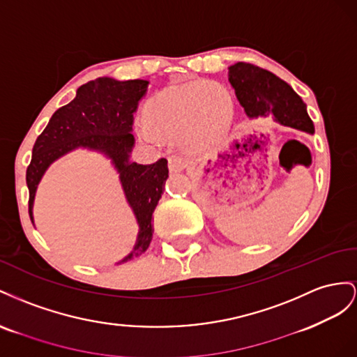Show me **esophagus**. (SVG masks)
Masks as SVG:
<instances>
[{
	"label": "esophagus",
	"instance_id": "obj_1",
	"mask_svg": "<svg viewBox=\"0 0 357 357\" xmlns=\"http://www.w3.org/2000/svg\"><path fill=\"white\" fill-rule=\"evenodd\" d=\"M187 161L179 157V155H172L169 157V170L170 172H181L187 167Z\"/></svg>",
	"mask_w": 357,
	"mask_h": 357
}]
</instances>
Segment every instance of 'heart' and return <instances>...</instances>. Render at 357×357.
<instances>
[{
  "label": "heart",
  "instance_id": "obj_1",
  "mask_svg": "<svg viewBox=\"0 0 357 357\" xmlns=\"http://www.w3.org/2000/svg\"><path fill=\"white\" fill-rule=\"evenodd\" d=\"M233 112L235 103L226 86L213 80H195L169 86L152 98L146 119L137 122V130L154 144L161 140V135H179L188 148L202 149L224 136Z\"/></svg>",
  "mask_w": 357,
  "mask_h": 357
}]
</instances>
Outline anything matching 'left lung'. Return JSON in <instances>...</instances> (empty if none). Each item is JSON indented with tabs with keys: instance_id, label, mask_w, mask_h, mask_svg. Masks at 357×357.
<instances>
[{
	"instance_id": "8db88e82",
	"label": "left lung",
	"mask_w": 357,
	"mask_h": 357,
	"mask_svg": "<svg viewBox=\"0 0 357 357\" xmlns=\"http://www.w3.org/2000/svg\"><path fill=\"white\" fill-rule=\"evenodd\" d=\"M229 80L250 118L272 115L282 126L314 133L307 105L293 88L271 71L248 63L229 67Z\"/></svg>"
}]
</instances>
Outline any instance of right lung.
<instances>
[{"label": "right lung", "instance_id": "1", "mask_svg": "<svg viewBox=\"0 0 357 357\" xmlns=\"http://www.w3.org/2000/svg\"><path fill=\"white\" fill-rule=\"evenodd\" d=\"M148 84V80L142 79L119 82L112 77H98L80 86L75 100L59 107L37 137L26 169L28 212L34 224L33 205L37 185L55 160L76 148L98 151L112 160L139 224L135 248L119 263L136 259L148 250L154 233L152 212L169 178L166 158H160L154 165L130 161L135 145V136L131 135L133 114L139 100L146 93Z\"/></svg>", "mask_w": 357, "mask_h": 357}]
</instances>
